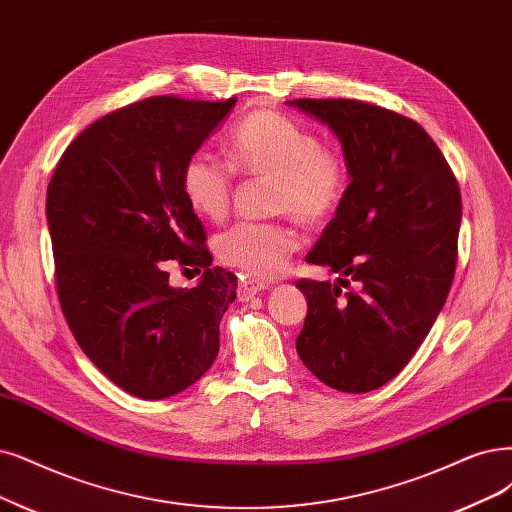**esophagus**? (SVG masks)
Segmentation results:
<instances>
[{"label": "esophagus", "instance_id": "esophagus-1", "mask_svg": "<svg viewBox=\"0 0 512 512\" xmlns=\"http://www.w3.org/2000/svg\"><path fill=\"white\" fill-rule=\"evenodd\" d=\"M268 285L266 282H259V280H244L242 285L238 287V297L240 299H251L255 295H259L261 291H266Z\"/></svg>", "mask_w": 512, "mask_h": 512}]
</instances>
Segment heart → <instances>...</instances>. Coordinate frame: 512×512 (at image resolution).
<instances>
[{
  "label": "heart",
  "instance_id": "1",
  "mask_svg": "<svg viewBox=\"0 0 512 512\" xmlns=\"http://www.w3.org/2000/svg\"><path fill=\"white\" fill-rule=\"evenodd\" d=\"M230 164L204 151L181 168V192L202 219L221 221L234 196V170L246 177H272L270 208L304 225L327 223L346 202L348 158L301 120L276 109H253L225 137ZM299 249V234L287 221L236 223L217 242V255L246 276L276 278Z\"/></svg>",
  "mask_w": 512,
  "mask_h": 512
}]
</instances>
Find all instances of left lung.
Here are the masks:
<instances>
[{
	"label": "left lung",
	"instance_id": "left-lung-1",
	"mask_svg": "<svg viewBox=\"0 0 512 512\" xmlns=\"http://www.w3.org/2000/svg\"><path fill=\"white\" fill-rule=\"evenodd\" d=\"M289 105L335 132L352 177L306 257L339 274L337 285L297 280L308 299L297 354L323 384L369 392L405 369L443 310L458 261L460 185L428 132L401 113L352 99Z\"/></svg>",
	"mask_w": 512,
	"mask_h": 512
}]
</instances>
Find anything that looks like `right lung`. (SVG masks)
<instances>
[{
    "instance_id": "obj_1",
    "label": "right lung",
    "mask_w": 512,
    "mask_h": 512,
    "mask_svg": "<svg viewBox=\"0 0 512 512\" xmlns=\"http://www.w3.org/2000/svg\"><path fill=\"white\" fill-rule=\"evenodd\" d=\"M236 103L160 94L107 113L75 137L46 194L54 282L67 325L103 375L158 401L198 382L219 352L234 272L211 268L181 168ZM203 272L194 290L169 270Z\"/></svg>"
}]
</instances>
